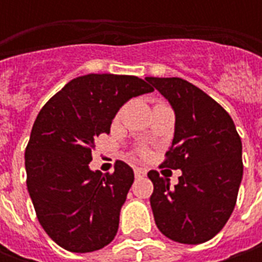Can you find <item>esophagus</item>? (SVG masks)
<instances>
[{"instance_id": "34e87169", "label": "esophagus", "mask_w": 262, "mask_h": 262, "mask_svg": "<svg viewBox=\"0 0 262 262\" xmlns=\"http://www.w3.org/2000/svg\"><path fill=\"white\" fill-rule=\"evenodd\" d=\"M134 173H136V178H141V176L146 175V169H143V167H136V169H134Z\"/></svg>"}]
</instances>
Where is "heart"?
Returning a JSON list of instances; mask_svg holds the SVG:
<instances>
[{"instance_id":"b5f03b06","label":"heart","mask_w":262,"mask_h":262,"mask_svg":"<svg viewBox=\"0 0 262 262\" xmlns=\"http://www.w3.org/2000/svg\"><path fill=\"white\" fill-rule=\"evenodd\" d=\"M138 153H140L141 156H146V155H147V148L144 146L138 147Z\"/></svg>"}]
</instances>
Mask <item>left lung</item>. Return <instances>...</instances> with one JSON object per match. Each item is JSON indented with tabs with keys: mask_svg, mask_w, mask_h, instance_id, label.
<instances>
[{
	"mask_svg": "<svg viewBox=\"0 0 262 262\" xmlns=\"http://www.w3.org/2000/svg\"><path fill=\"white\" fill-rule=\"evenodd\" d=\"M175 111V136L162 167L181 169L173 188L156 170L150 204L159 230L196 245L223 229L242 181V141L233 119L214 99L179 77H147Z\"/></svg>",
	"mask_w": 262,
	"mask_h": 262,
	"instance_id": "8db88e82",
	"label": "left lung"
}]
</instances>
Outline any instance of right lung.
I'll return each instance as SVG.
<instances>
[{
	"label": "right lung",
	"instance_id": "1",
	"mask_svg": "<svg viewBox=\"0 0 262 262\" xmlns=\"http://www.w3.org/2000/svg\"><path fill=\"white\" fill-rule=\"evenodd\" d=\"M153 90L136 76L87 74L40 109L26 147V184L39 223L61 248L83 254L114 241L134 172L122 160L114 173L90 170L95 140L111 133L125 102Z\"/></svg>",
	"mask_w": 262,
	"mask_h": 262
}]
</instances>
